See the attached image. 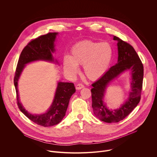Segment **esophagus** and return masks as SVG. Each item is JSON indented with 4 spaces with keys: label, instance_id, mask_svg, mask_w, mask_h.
<instances>
[{
    "label": "esophagus",
    "instance_id": "obj_1",
    "mask_svg": "<svg viewBox=\"0 0 157 157\" xmlns=\"http://www.w3.org/2000/svg\"><path fill=\"white\" fill-rule=\"evenodd\" d=\"M84 87V86L83 84H78L76 85V89H78V90H79V89H81L83 88Z\"/></svg>",
    "mask_w": 157,
    "mask_h": 157
}]
</instances>
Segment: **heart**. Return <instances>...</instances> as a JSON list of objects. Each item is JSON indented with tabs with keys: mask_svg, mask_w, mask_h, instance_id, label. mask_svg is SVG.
Returning <instances> with one entry per match:
<instances>
[{
	"mask_svg": "<svg viewBox=\"0 0 157 157\" xmlns=\"http://www.w3.org/2000/svg\"><path fill=\"white\" fill-rule=\"evenodd\" d=\"M113 55V48L107 42L84 40L72 47L71 56L64 58V68L67 73L75 76L79 72L78 66H83L85 76L90 80H96L108 70Z\"/></svg>",
	"mask_w": 157,
	"mask_h": 157,
	"instance_id": "heart-1",
	"label": "heart"
}]
</instances>
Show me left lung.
I'll return each mask as SVG.
<instances>
[{
    "label": "left lung",
    "mask_w": 157,
    "mask_h": 157,
    "mask_svg": "<svg viewBox=\"0 0 157 157\" xmlns=\"http://www.w3.org/2000/svg\"><path fill=\"white\" fill-rule=\"evenodd\" d=\"M117 41L118 61L92 84V107L96 116L107 123H116L125 119L139 103L144 78V66L137 52L130 44L114 36ZM127 70L131 73V90L126 101L117 109H108L103 100L105 89L110 82Z\"/></svg>",
    "instance_id": "8db88e82"
}]
</instances>
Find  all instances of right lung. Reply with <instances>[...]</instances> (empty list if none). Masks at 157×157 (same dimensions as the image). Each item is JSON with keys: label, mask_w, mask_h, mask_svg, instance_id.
<instances>
[{"label": "right lung", "mask_w": 157, "mask_h": 157, "mask_svg": "<svg viewBox=\"0 0 157 157\" xmlns=\"http://www.w3.org/2000/svg\"><path fill=\"white\" fill-rule=\"evenodd\" d=\"M58 33H48L30 41L22 50L17 63L14 77V86L17 94V102L19 109L26 117L35 124L43 127H50L59 124L66 114L70 99L76 92L72 82H58L55 97L50 109L41 114H30L20 101L18 81L25 65L35 61H47L58 64L52 53L55 52V41Z\"/></svg>", "instance_id": "right-lung-1"}]
</instances>
